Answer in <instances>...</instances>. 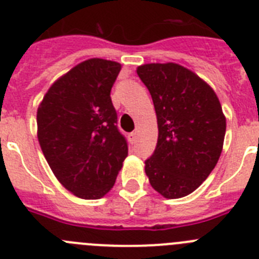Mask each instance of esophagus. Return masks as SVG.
<instances>
[{"label":"esophagus","mask_w":259,"mask_h":259,"mask_svg":"<svg viewBox=\"0 0 259 259\" xmlns=\"http://www.w3.org/2000/svg\"><path fill=\"white\" fill-rule=\"evenodd\" d=\"M130 140H131L132 144H136V141H137V134H136V132H132V134H130Z\"/></svg>","instance_id":"esophagus-1"}]
</instances>
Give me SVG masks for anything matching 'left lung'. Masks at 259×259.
Segmentation results:
<instances>
[{
  "label": "left lung",
  "instance_id": "1",
  "mask_svg": "<svg viewBox=\"0 0 259 259\" xmlns=\"http://www.w3.org/2000/svg\"><path fill=\"white\" fill-rule=\"evenodd\" d=\"M136 71L149 89L158 124L146 176L164 198L188 196L206 180L223 149L226 116L218 96L178 63H146Z\"/></svg>",
  "mask_w": 259,
  "mask_h": 259
}]
</instances>
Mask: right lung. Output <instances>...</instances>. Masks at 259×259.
<instances>
[{
	"mask_svg": "<svg viewBox=\"0 0 259 259\" xmlns=\"http://www.w3.org/2000/svg\"><path fill=\"white\" fill-rule=\"evenodd\" d=\"M122 66L91 58L54 81L37 109V139L58 182L84 200L104 197L128 155L110 91Z\"/></svg>",
	"mask_w": 259,
	"mask_h": 259,
	"instance_id": "obj_1",
	"label": "right lung"
}]
</instances>
